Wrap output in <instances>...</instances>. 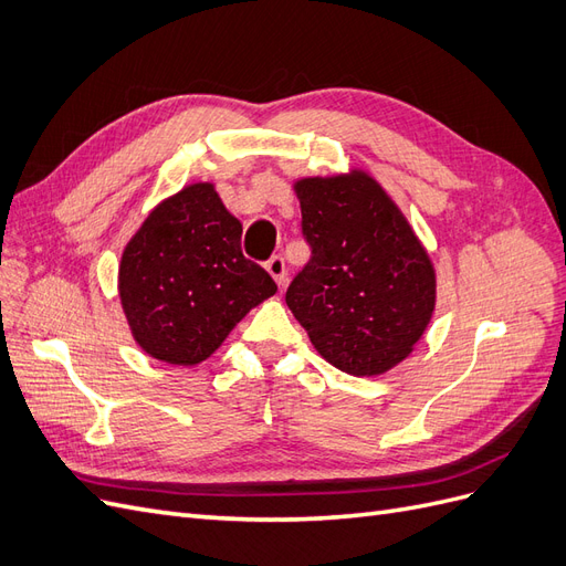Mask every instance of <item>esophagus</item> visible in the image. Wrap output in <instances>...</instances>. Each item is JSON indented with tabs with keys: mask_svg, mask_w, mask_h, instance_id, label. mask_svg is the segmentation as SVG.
<instances>
[{
	"mask_svg": "<svg viewBox=\"0 0 566 566\" xmlns=\"http://www.w3.org/2000/svg\"><path fill=\"white\" fill-rule=\"evenodd\" d=\"M266 271L271 273L273 276V281H276L279 285H283L285 283V273H287V269H285V260L281 254H273L271 260L266 262Z\"/></svg>",
	"mask_w": 566,
	"mask_h": 566,
	"instance_id": "34e87169",
	"label": "esophagus"
}]
</instances>
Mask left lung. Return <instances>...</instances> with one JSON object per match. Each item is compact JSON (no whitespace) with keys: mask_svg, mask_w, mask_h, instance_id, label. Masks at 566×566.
Returning a JSON list of instances; mask_svg holds the SVG:
<instances>
[{"mask_svg":"<svg viewBox=\"0 0 566 566\" xmlns=\"http://www.w3.org/2000/svg\"><path fill=\"white\" fill-rule=\"evenodd\" d=\"M310 262L287 285L290 312L335 368L378 375L401 364L434 312L430 256L364 172L295 184Z\"/></svg>","mask_w":566,"mask_h":566,"instance_id":"1","label":"left lung"}]
</instances>
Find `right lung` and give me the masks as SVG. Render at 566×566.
<instances>
[{
    "label": "right lung",
    "instance_id": "obj_1",
    "mask_svg": "<svg viewBox=\"0 0 566 566\" xmlns=\"http://www.w3.org/2000/svg\"><path fill=\"white\" fill-rule=\"evenodd\" d=\"M243 224L212 184L163 200L127 243L119 300L139 347L165 364L205 361L276 283L241 250Z\"/></svg>",
    "mask_w": 566,
    "mask_h": 566
}]
</instances>
